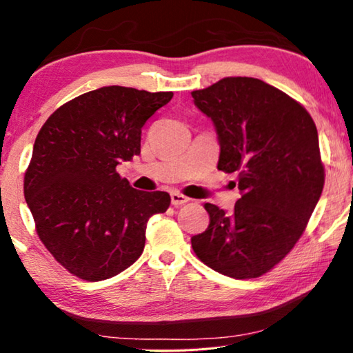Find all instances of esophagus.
<instances>
[{
	"label": "esophagus",
	"mask_w": 353,
	"mask_h": 353,
	"mask_svg": "<svg viewBox=\"0 0 353 353\" xmlns=\"http://www.w3.org/2000/svg\"><path fill=\"white\" fill-rule=\"evenodd\" d=\"M190 201V198H187V196H183L181 193H177V191H174V193H171V204L174 207H181L183 204H187V202Z\"/></svg>",
	"instance_id": "34e87169"
}]
</instances>
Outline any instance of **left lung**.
<instances>
[{"instance_id": "1", "label": "left lung", "mask_w": 353, "mask_h": 353, "mask_svg": "<svg viewBox=\"0 0 353 353\" xmlns=\"http://www.w3.org/2000/svg\"><path fill=\"white\" fill-rule=\"evenodd\" d=\"M191 97L216 130L218 170L236 172L241 193L232 213L205 204L210 224L191 246L216 272L259 277L294 248L321 198L318 129L297 101L255 77H224Z\"/></svg>"}]
</instances>
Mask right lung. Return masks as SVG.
<instances>
[{
	"label": "right lung",
	"mask_w": 353,
	"mask_h": 353,
	"mask_svg": "<svg viewBox=\"0 0 353 353\" xmlns=\"http://www.w3.org/2000/svg\"><path fill=\"white\" fill-rule=\"evenodd\" d=\"M172 92L109 85L52 113L35 139L25 199L37 234L61 265L88 282L117 276L139 260L146 225L163 213L165 191H140L117 165L140 154L141 128Z\"/></svg>",
	"instance_id": "obj_1"
}]
</instances>
